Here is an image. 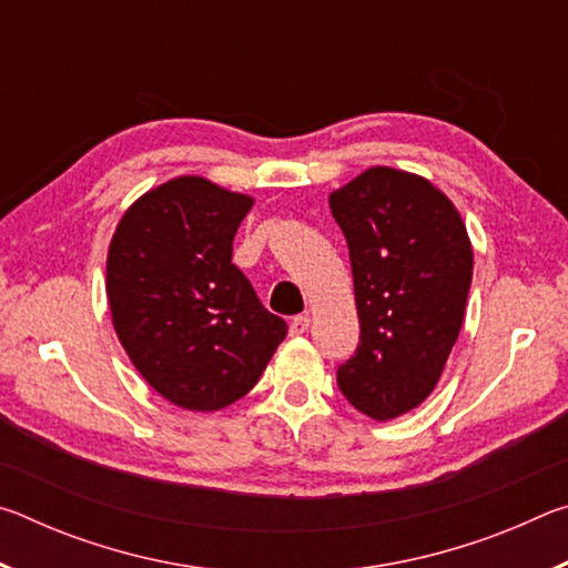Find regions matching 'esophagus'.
Returning <instances> with one entry per match:
<instances>
[{"label": "esophagus", "mask_w": 568, "mask_h": 568, "mask_svg": "<svg viewBox=\"0 0 568 568\" xmlns=\"http://www.w3.org/2000/svg\"><path fill=\"white\" fill-rule=\"evenodd\" d=\"M307 328H311V318L307 315H295L291 321V335H303L307 333Z\"/></svg>", "instance_id": "obj_1"}]
</instances>
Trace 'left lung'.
Returning <instances> with one entry per match:
<instances>
[{
	"label": "left lung",
	"mask_w": 568,
	"mask_h": 568,
	"mask_svg": "<svg viewBox=\"0 0 568 568\" xmlns=\"http://www.w3.org/2000/svg\"><path fill=\"white\" fill-rule=\"evenodd\" d=\"M348 243L361 341L338 388L376 420L430 396L464 323L474 250L454 203L428 180L371 168L331 195Z\"/></svg>",
	"instance_id": "1"
}]
</instances>
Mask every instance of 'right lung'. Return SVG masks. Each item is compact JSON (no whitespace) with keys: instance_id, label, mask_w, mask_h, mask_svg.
<instances>
[{"instance_id":"right-lung-1","label":"right lung","mask_w":568,"mask_h":568,"mask_svg":"<svg viewBox=\"0 0 568 568\" xmlns=\"http://www.w3.org/2000/svg\"><path fill=\"white\" fill-rule=\"evenodd\" d=\"M250 207L205 178H178L142 195L112 235L114 331L142 378L180 408L243 398L287 333L233 263Z\"/></svg>"}]
</instances>
